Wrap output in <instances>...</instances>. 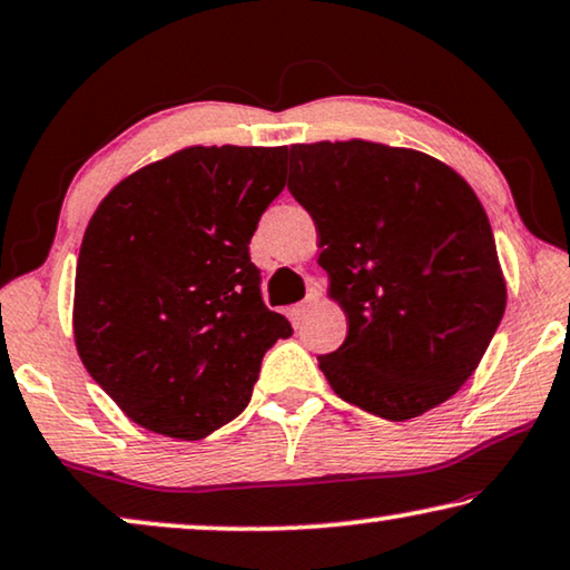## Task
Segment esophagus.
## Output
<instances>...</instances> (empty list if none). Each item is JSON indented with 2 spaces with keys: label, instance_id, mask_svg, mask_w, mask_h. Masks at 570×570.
<instances>
[{
  "label": "esophagus",
  "instance_id": "1",
  "mask_svg": "<svg viewBox=\"0 0 570 570\" xmlns=\"http://www.w3.org/2000/svg\"><path fill=\"white\" fill-rule=\"evenodd\" d=\"M316 295H308V298H305L303 303H298V305H295V313H298V318H305V316H308V313L313 311V308H316Z\"/></svg>",
  "mask_w": 570,
  "mask_h": 570
}]
</instances>
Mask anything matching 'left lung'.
Masks as SVG:
<instances>
[{"label":"left lung","instance_id":"8db88e82","mask_svg":"<svg viewBox=\"0 0 570 570\" xmlns=\"http://www.w3.org/2000/svg\"><path fill=\"white\" fill-rule=\"evenodd\" d=\"M346 340L318 367L334 393L406 422L458 393L497 334L507 279L481 200L434 156L375 141L291 146Z\"/></svg>","mask_w":570,"mask_h":570}]
</instances>
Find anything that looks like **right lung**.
I'll use <instances>...</instances> for the list:
<instances>
[{"instance_id": "obj_1", "label": "right lung", "mask_w": 570, "mask_h": 570, "mask_svg": "<svg viewBox=\"0 0 570 570\" xmlns=\"http://www.w3.org/2000/svg\"><path fill=\"white\" fill-rule=\"evenodd\" d=\"M287 146H187L97 205L73 279L87 373L148 432L203 440L246 409L293 334L259 293L249 242L283 193Z\"/></svg>"}]
</instances>
